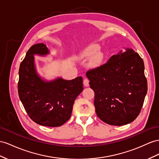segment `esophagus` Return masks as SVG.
Segmentation results:
<instances>
[{"label":"esophagus","instance_id":"esophagus-1","mask_svg":"<svg viewBox=\"0 0 159 159\" xmlns=\"http://www.w3.org/2000/svg\"><path fill=\"white\" fill-rule=\"evenodd\" d=\"M83 84H84V85L85 87H88L89 85V80L88 79H87V78L84 79V80H83Z\"/></svg>","mask_w":159,"mask_h":159}]
</instances>
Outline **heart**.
Returning a JSON list of instances; mask_svg holds the SVG:
<instances>
[{
    "label": "heart",
    "mask_w": 159,
    "mask_h": 159,
    "mask_svg": "<svg viewBox=\"0 0 159 159\" xmlns=\"http://www.w3.org/2000/svg\"><path fill=\"white\" fill-rule=\"evenodd\" d=\"M100 47L97 44H91L81 52L80 56L81 58L89 59L93 58L91 60L90 66L92 67H97L101 64L103 59V54L102 53H98Z\"/></svg>",
    "instance_id": "heart-1"
}]
</instances>
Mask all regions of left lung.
Instances as JSON below:
<instances>
[{"instance_id": "8db88e82", "label": "left lung", "mask_w": 159, "mask_h": 159, "mask_svg": "<svg viewBox=\"0 0 159 159\" xmlns=\"http://www.w3.org/2000/svg\"><path fill=\"white\" fill-rule=\"evenodd\" d=\"M86 75L95 92V111L101 120L123 125L140 114L148 87L143 60L137 52L131 49L120 52Z\"/></svg>"}]
</instances>
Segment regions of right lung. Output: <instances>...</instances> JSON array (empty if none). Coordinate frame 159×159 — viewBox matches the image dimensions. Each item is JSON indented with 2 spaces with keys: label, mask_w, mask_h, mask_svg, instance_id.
<instances>
[{
  "label": "right lung",
  "mask_w": 159,
  "mask_h": 159,
  "mask_svg": "<svg viewBox=\"0 0 159 159\" xmlns=\"http://www.w3.org/2000/svg\"><path fill=\"white\" fill-rule=\"evenodd\" d=\"M49 53L43 43L35 44L27 51L20 64L18 93L20 100L30 118L48 127H58L70 119L76 98L83 90V78L71 80L61 78L46 82L38 75L34 54Z\"/></svg>",
  "instance_id": "add662e5"
}]
</instances>
